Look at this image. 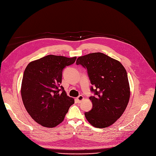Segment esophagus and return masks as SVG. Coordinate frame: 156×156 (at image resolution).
Returning <instances> with one entry per match:
<instances>
[{
    "instance_id": "34e87169",
    "label": "esophagus",
    "mask_w": 156,
    "mask_h": 156,
    "mask_svg": "<svg viewBox=\"0 0 156 156\" xmlns=\"http://www.w3.org/2000/svg\"><path fill=\"white\" fill-rule=\"evenodd\" d=\"M77 100L78 101L79 103H80L83 100V97L82 95H79L77 98Z\"/></svg>"
}]
</instances>
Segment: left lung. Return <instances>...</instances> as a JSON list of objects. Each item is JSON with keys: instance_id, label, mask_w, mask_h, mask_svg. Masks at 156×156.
<instances>
[{"instance_id": "left-lung-1", "label": "left lung", "mask_w": 156, "mask_h": 156, "mask_svg": "<svg viewBox=\"0 0 156 156\" xmlns=\"http://www.w3.org/2000/svg\"><path fill=\"white\" fill-rule=\"evenodd\" d=\"M77 65L87 69L95 96L89 98L92 109L85 113L88 122L97 128L113 124L125 111L130 97L127 71L120 61L100 53L79 56Z\"/></svg>"}]
</instances>
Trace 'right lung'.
Masks as SVG:
<instances>
[{
    "instance_id": "right-lung-1",
    "label": "right lung",
    "mask_w": 156,
    "mask_h": 156,
    "mask_svg": "<svg viewBox=\"0 0 156 156\" xmlns=\"http://www.w3.org/2000/svg\"><path fill=\"white\" fill-rule=\"evenodd\" d=\"M77 57L49 55L30 62L21 83V95L24 106L37 123L53 128L63 121L74 98L67 95L61 86L62 71L73 64Z\"/></svg>"
}]
</instances>
